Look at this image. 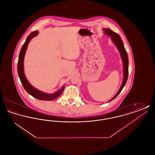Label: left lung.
Segmentation results:
<instances>
[{
  "label": "left lung",
  "instance_id": "8db88e82",
  "mask_svg": "<svg viewBox=\"0 0 155 155\" xmlns=\"http://www.w3.org/2000/svg\"><path fill=\"white\" fill-rule=\"evenodd\" d=\"M103 31L106 34H107L109 36L111 37V39L112 41L113 42V43L114 44L116 45V47L117 48L118 51L120 53L121 57L122 60H123V66H124L123 67L124 77H123V83L121 84V86L120 88L118 90V92H117V94L109 101V102H110L112 100L115 99L117 96L118 94L121 92V91H122V89L125 86V84H126L127 81L128 75V57L127 53L125 51V48H124V44L123 42V41L121 40V37H120V35H118V34H117L116 32H113L112 30H110L109 28H104Z\"/></svg>",
  "mask_w": 155,
  "mask_h": 155
}]
</instances>
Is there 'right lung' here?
Instances as JSON below:
<instances>
[{
	"instance_id": "right-lung-1",
	"label": "right lung",
	"mask_w": 155,
	"mask_h": 155,
	"mask_svg": "<svg viewBox=\"0 0 155 155\" xmlns=\"http://www.w3.org/2000/svg\"><path fill=\"white\" fill-rule=\"evenodd\" d=\"M38 34V31H35L32 32L30 35L28 36L25 43L22 45V48L21 49V51L19 54L18 57V61L17 64V71L18 74L19 76V78L20 79L21 82L22 84V86L25 90L34 97L36 98L39 100L42 101H53L57 97H58L63 92V91L64 89V87H63L62 88L59 90L58 92H56L54 94H48L44 92H41L40 91L38 90L37 89L34 88L27 80L25 74L24 73V59L25 54V51L27 49L28 44L30 43V41L32 38L36 37Z\"/></svg>"
}]
</instances>
